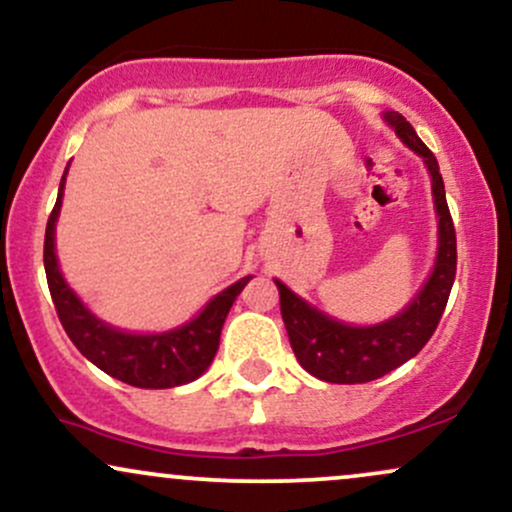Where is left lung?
I'll return each instance as SVG.
<instances>
[{
    "mask_svg": "<svg viewBox=\"0 0 512 512\" xmlns=\"http://www.w3.org/2000/svg\"><path fill=\"white\" fill-rule=\"evenodd\" d=\"M384 119L398 138L427 164L429 176H432L434 207L439 214V250H436L434 272L422 291L415 295V300L393 319L374 326H350L338 322V319L319 312L317 307L307 305L291 288L276 281L281 317L295 357L312 377L329 381V384L374 381L420 353L439 326L455 281L458 250H455V229L451 212H448L439 162L432 150L417 138L415 128L405 121V116L386 112Z\"/></svg>",
    "mask_w": 512,
    "mask_h": 512,
    "instance_id": "obj_1",
    "label": "left lung"
}]
</instances>
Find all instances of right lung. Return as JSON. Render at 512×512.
I'll return each instance as SVG.
<instances>
[{"label": "right lung", "mask_w": 512, "mask_h": 512, "mask_svg": "<svg viewBox=\"0 0 512 512\" xmlns=\"http://www.w3.org/2000/svg\"><path fill=\"white\" fill-rule=\"evenodd\" d=\"M66 171H69V166H66ZM66 171L59 183L57 205H54L47 221L45 272L59 322L69 334L73 346L109 377L119 379L123 384L138 386V389H171V386L195 381L212 365L219 348L221 326L226 322L233 300L238 298V293L243 291L252 276H245L226 291L214 295L200 315L174 331L128 334V331H119L104 324L80 303L78 295L64 281L57 264V252H54V226H57L61 197H64Z\"/></svg>", "instance_id": "1"}]
</instances>
